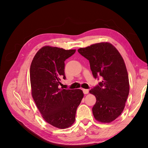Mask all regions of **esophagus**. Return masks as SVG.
I'll use <instances>...</instances> for the list:
<instances>
[{
	"label": "esophagus",
	"mask_w": 148,
	"mask_h": 148,
	"mask_svg": "<svg viewBox=\"0 0 148 148\" xmlns=\"http://www.w3.org/2000/svg\"><path fill=\"white\" fill-rule=\"evenodd\" d=\"M83 92L84 94H87L88 93V89H85V88H84V89H83Z\"/></svg>",
	"instance_id": "obj_1"
}]
</instances>
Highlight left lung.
<instances>
[{
	"mask_svg": "<svg viewBox=\"0 0 148 148\" xmlns=\"http://www.w3.org/2000/svg\"><path fill=\"white\" fill-rule=\"evenodd\" d=\"M78 52L89 61L95 79L102 81L89 91L96 97L92 108L95 119L110 123L123 112L130 91L128 74L123 58L109 43H99L80 48Z\"/></svg>",
	"mask_w": 148,
	"mask_h": 148,
	"instance_id": "obj_1",
	"label": "left lung"
}]
</instances>
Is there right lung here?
I'll list each match as a JSON object with an SVG mask.
<instances>
[{"label": "right lung", "mask_w": 148, "mask_h": 148, "mask_svg": "<svg viewBox=\"0 0 148 148\" xmlns=\"http://www.w3.org/2000/svg\"><path fill=\"white\" fill-rule=\"evenodd\" d=\"M75 49L44 46L32 62L29 76L32 94L44 120L54 127L68 128L75 119V113L84 97L81 89L60 88L66 79L64 61Z\"/></svg>", "instance_id": "right-lung-1"}]
</instances>
